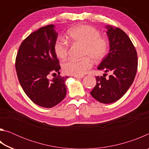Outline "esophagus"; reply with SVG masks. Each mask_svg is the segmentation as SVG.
<instances>
[{"label": "esophagus", "instance_id": "34e87169", "mask_svg": "<svg viewBox=\"0 0 149 149\" xmlns=\"http://www.w3.org/2000/svg\"><path fill=\"white\" fill-rule=\"evenodd\" d=\"M75 78H77V79H81V78H83L84 77V75H74Z\"/></svg>", "mask_w": 149, "mask_h": 149}]
</instances>
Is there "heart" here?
<instances>
[{
	"label": "heart",
	"instance_id": "heart-1",
	"mask_svg": "<svg viewBox=\"0 0 149 149\" xmlns=\"http://www.w3.org/2000/svg\"><path fill=\"white\" fill-rule=\"evenodd\" d=\"M68 41L71 43L84 45L82 55L88 56L95 62H99L107 53L108 41L100 37V33L97 29L87 25H78L68 30ZM69 43L61 37L58 38L54 45V50L58 58L64 59L68 52ZM93 65L92 60L85 56L82 59H69L62 65L66 74L83 75Z\"/></svg>",
	"mask_w": 149,
	"mask_h": 149
}]
</instances>
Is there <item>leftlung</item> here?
<instances>
[{
  "label": "left lung",
  "instance_id": "obj_1",
  "mask_svg": "<svg viewBox=\"0 0 149 149\" xmlns=\"http://www.w3.org/2000/svg\"><path fill=\"white\" fill-rule=\"evenodd\" d=\"M109 40V53L103 58L99 70L110 75L106 79L96 77L97 85L91 95L98 101L104 104L114 102L122 97L134 81L137 73V54L130 37L118 27L106 26Z\"/></svg>",
  "mask_w": 149,
  "mask_h": 149
}]
</instances>
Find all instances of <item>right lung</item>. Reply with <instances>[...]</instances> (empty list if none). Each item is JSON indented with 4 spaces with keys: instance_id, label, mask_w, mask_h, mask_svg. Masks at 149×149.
I'll return each mask as SVG.
<instances>
[{
    "instance_id": "right-lung-1",
    "label": "right lung",
    "mask_w": 149,
    "mask_h": 149,
    "mask_svg": "<svg viewBox=\"0 0 149 149\" xmlns=\"http://www.w3.org/2000/svg\"><path fill=\"white\" fill-rule=\"evenodd\" d=\"M54 25L39 28L22 42L16 59L17 78L22 89L35 104L52 108L66 95L65 80L58 75L51 80L50 74H60L59 60L54 50L58 33Z\"/></svg>"
}]
</instances>
